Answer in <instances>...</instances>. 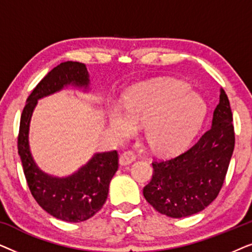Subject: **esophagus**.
<instances>
[{"instance_id":"1","label":"esophagus","mask_w":252,"mask_h":252,"mask_svg":"<svg viewBox=\"0 0 252 252\" xmlns=\"http://www.w3.org/2000/svg\"><path fill=\"white\" fill-rule=\"evenodd\" d=\"M135 154L132 153V151H125L120 155L119 157V164L123 165V166H126V165H129L130 163H133L135 160Z\"/></svg>"}]
</instances>
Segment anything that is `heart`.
Masks as SVG:
<instances>
[{"label":"heart","instance_id":"b5f03b06","mask_svg":"<svg viewBox=\"0 0 252 252\" xmlns=\"http://www.w3.org/2000/svg\"><path fill=\"white\" fill-rule=\"evenodd\" d=\"M189 86L177 80H159L130 89L125 110L111 106L109 125L119 139H127L143 127L153 150L171 154L187 144L205 116V103Z\"/></svg>","mask_w":252,"mask_h":252}]
</instances>
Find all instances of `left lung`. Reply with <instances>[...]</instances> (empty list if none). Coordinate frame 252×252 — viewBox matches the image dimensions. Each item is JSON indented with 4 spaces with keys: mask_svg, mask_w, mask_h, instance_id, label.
Returning a JSON list of instances; mask_svg holds the SVG:
<instances>
[{
    "mask_svg": "<svg viewBox=\"0 0 252 252\" xmlns=\"http://www.w3.org/2000/svg\"><path fill=\"white\" fill-rule=\"evenodd\" d=\"M234 146L233 113L221 88L212 126L184 154L154 161L153 178L143 188L144 198L171 218L201 212L215 201L222 187Z\"/></svg>",
    "mask_w": 252,
    "mask_h": 252,
    "instance_id": "left-lung-1",
    "label": "left lung"
}]
</instances>
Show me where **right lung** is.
<instances>
[{
	"label": "right lung",
	"instance_id": "obj_1",
	"mask_svg": "<svg viewBox=\"0 0 252 252\" xmlns=\"http://www.w3.org/2000/svg\"><path fill=\"white\" fill-rule=\"evenodd\" d=\"M67 86L89 88L85 64L64 62L54 67L33 89L20 117L18 154L27 185L41 208L55 218L80 222L102 209L109 194L110 181L118 170L116 150L96 153L77 172L68 177H55L40 170L30 150V123L40 98L53 95Z\"/></svg>",
	"mask_w": 252,
	"mask_h": 252
}]
</instances>
